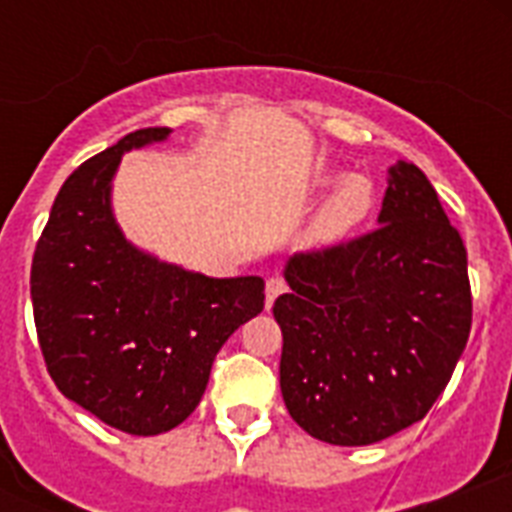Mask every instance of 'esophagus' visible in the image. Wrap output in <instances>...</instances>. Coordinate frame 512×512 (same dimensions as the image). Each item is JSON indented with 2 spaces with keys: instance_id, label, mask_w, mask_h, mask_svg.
<instances>
[{
  "instance_id": "1",
  "label": "esophagus",
  "mask_w": 512,
  "mask_h": 512,
  "mask_svg": "<svg viewBox=\"0 0 512 512\" xmlns=\"http://www.w3.org/2000/svg\"><path fill=\"white\" fill-rule=\"evenodd\" d=\"M287 292V281L279 279V276H271V279L265 281V308H271L273 300L279 295Z\"/></svg>"
}]
</instances>
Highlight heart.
I'll list each match as a JSON object with an SVG mask.
<instances>
[{"instance_id":"heart-1","label":"heart","mask_w":512,"mask_h":512,"mask_svg":"<svg viewBox=\"0 0 512 512\" xmlns=\"http://www.w3.org/2000/svg\"><path fill=\"white\" fill-rule=\"evenodd\" d=\"M337 175H324L319 180L321 188H329L335 183ZM374 191L372 183L366 177H345L337 185L332 196L324 201V207L316 215L313 223V239L319 244H335V241L345 239L350 231H356L358 225L364 223L366 215L372 212Z\"/></svg>"}]
</instances>
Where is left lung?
Masks as SVG:
<instances>
[{
  "mask_svg": "<svg viewBox=\"0 0 512 512\" xmlns=\"http://www.w3.org/2000/svg\"><path fill=\"white\" fill-rule=\"evenodd\" d=\"M377 228L297 252L273 303L281 396L319 441L366 446L420 422L468 345V252L425 172L390 167Z\"/></svg>",
  "mask_w": 512,
  "mask_h": 512,
  "instance_id": "8db88e82",
  "label": "left lung"
}]
</instances>
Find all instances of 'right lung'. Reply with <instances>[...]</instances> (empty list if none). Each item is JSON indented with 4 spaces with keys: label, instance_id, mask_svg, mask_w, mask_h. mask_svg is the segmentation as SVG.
<instances>
[{
    "label": "right lung",
    "instance_id": "obj_1",
    "mask_svg": "<svg viewBox=\"0 0 512 512\" xmlns=\"http://www.w3.org/2000/svg\"><path fill=\"white\" fill-rule=\"evenodd\" d=\"M146 127L76 167L31 263V303L52 382L106 425L159 436L199 406L223 342L265 305L260 276L209 279L124 239L111 212L122 154L162 143Z\"/></svg>",
    "mask_w": 512,
    "mask_h": 512
}]
</instances>
